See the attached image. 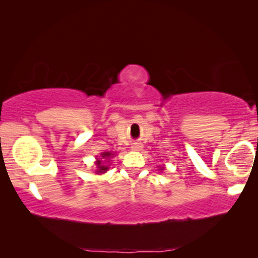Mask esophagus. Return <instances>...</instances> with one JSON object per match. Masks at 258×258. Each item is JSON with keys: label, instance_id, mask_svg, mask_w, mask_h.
Instances as JSON below:
<instances>
[{"label": "esophagus", "instance_id": "esophagus-1", "mask_svg": "<svg viewBox=\"0 0 258 258\" xmlns=\"http://www.w3.org/2000/svg\"><path fill=\"white\" fill-rule=\"evenodd\" d=\"M141 148H142V146L140 145V143H134V145L132 146V150L140 151V150H141Z\"/></svg>", "mask_w": 258, "mask_h": 258}]
</instances>
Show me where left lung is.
I'll return each instance as SVG.
<instances>
[{
	"mask_svg": "<svg viewBox=\"0 0 258 258\" xmlns=\"http://www.w3.org/2000/svg\"><path fill=\"white\" fill-rule=\"evenodd\" d=\"M163 168H164V167H160V169H163Z\"/></svg>",
	"mask_w": 258,
	"mask_h": 258,
	"instance_id": "1",
	"label": "left lung"
}]
</instances>
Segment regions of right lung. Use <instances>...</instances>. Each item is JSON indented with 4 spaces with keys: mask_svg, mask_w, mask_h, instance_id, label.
I'll use <instances>...</instances> for the list:
<instances>
[{
    "mask_svg": "<svg viewBox=\"0 0 258 258\" xmlns=\"http://www.w3.org/2000/svg\"><path fill=\"white\" fill-rule=\"evenodd\" d=\"M113 155H115V154H112V152H102V154H101L102 158L97 160V167H98L97 174H103V173H106L108 171L109 167H108V165H103V159L109 161L108 159L112 158Z\"/></svg>",
    "mask_w": 258,
    "mask_h": 258,
    "instance_id": "obj_1",
    "label": "right lung"
}]
</instances>
